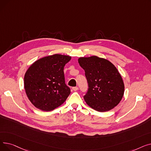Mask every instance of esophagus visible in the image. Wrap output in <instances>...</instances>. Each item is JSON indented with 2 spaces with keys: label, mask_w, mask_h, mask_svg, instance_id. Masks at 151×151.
<instances>
[{
  "label": "esophagus",
  "mask_w": 151,
  "mask_h": 151,
  "mask_svg": "<svg viewBox=\"0 0 151 151\" xmlns=\"http://www.w3.org/2000/svg\"><path fill=\"white\" fill-rule=\"evenodd\" d=\"M72 90L74 91H76L78 90V87H73V88H72Z\"/></svg>",
  "instance_id": "esophagus-1"
}]
</instances>
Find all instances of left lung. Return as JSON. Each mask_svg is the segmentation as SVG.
<instances>
[{"mask_svg": "<svg viewBox=\"0 0 151 151\" xmlns=\"http://www.w3.org/2000/svg\"><path fill=\"white\" fill-rule=\"evenodd\" d=\"M84 70L89 89L84 99L92 109L105 112L113 109L121 101L124 83L117 68L108 60L96 55L78 59Z\"/></svg>", "mask_w": 151, "mask_h": 151, "instance_id": "obj_1", "label": "left lung"}]
</instances>
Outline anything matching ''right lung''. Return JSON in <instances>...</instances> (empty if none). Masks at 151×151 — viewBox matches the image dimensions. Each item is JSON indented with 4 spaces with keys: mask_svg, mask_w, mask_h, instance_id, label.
Segmentation results:
<instances>
[{
    "mask_svg": "<svg viewBox=\"0 0 151 151\" xmlns=\"http://www.w3.org/2000/svg\"><path fill=\"white\" fill-rule=\"evenodd\" d=\"M71 59L55 54L36 60L29 67L24 86L29 100L37 108L50 111L67 100L70 89L65 83L63 68Z\"/></svg>",
    "mask_w": 151,
    "mask_h": 151,
    "instance_id": "1",
    "label": "right lung"
}]
</instances>
